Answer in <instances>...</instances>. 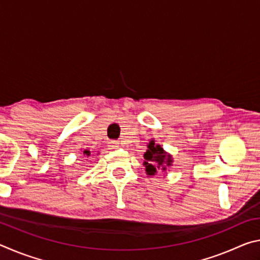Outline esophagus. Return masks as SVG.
Segmentation results:
<instances>
[{
	"instance_id": "obj_1",
	"label": "esophagus",
	"mask_w": 260,
	"mask_h": 260,
	"mask_svg": "<svg viewBox=\"0 0 260 260\" xmlns=\"http://www.w3.org/2000/svg\"><path fill=\"white\" fill-rule=\"evenodd\" d=\"M108 147L109 149H118L119 148V143H118L117 141H109Z\"/></svg>"
}]
</instances>
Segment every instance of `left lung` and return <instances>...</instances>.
<instances>
[{
    "label": "left lung",
    "mask_w": 260,
    "mask_h": 260,
    "mask_svg": "<svg viewBox=\"0 0 260 260\" xmlns=\"http://www.w3.org/2000/svg\"><path fill=\"white\" fill-rule=\"evenodd\" d=\"M143 165L146 166L148 175H155L158 171L165 172L166 169L172 166V156L167 153L159 144H155V141L151 140L148 144V150L144 153Z\"/></svg>",
    "instance_id": "1"
}]
</instances>
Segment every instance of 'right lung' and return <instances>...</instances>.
<instances>
[{"label": "right lung", "instance_id": "obj_1", "mask_svg": "<svg viewBox=\"0 0 260 260\" xmlns=\"http://www.w3.org/2000/svg\"><path fill=\"white\" fill-rule=\"evenodd\" d=\"M83 155H86L87 157L90 156V151L89 150H85V151H83Z\"/></svg>", "mask_w": 260, "mask_h": 260}]
</instances>
